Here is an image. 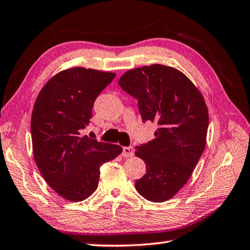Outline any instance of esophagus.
<instances>
[{"mask_svg": "<svg viewBox=\"0 0 250 250\" xmlns=\"http://www.w3.org/2000/svg\"><path fill=\"white\" fill-rule=\"evenodd\" d=\"M134 154V149L132 146H125L124 149H122V156L124 158H130V156H132Z\"/></svg>", "mask_w": 250, "mask_h": 250, "instance_id": "1", "label": "esophagus"}]
</instances>
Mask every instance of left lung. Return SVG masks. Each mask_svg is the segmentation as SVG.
<instances>
[{
	"label": "left lung",
	"instance_id": "obj_1",
	"mask_svg": "<svg viewBox=\"0 0 250 250\" xmlns=\"http://www.w3.org/2000/svg\"><path fill=\"white\" fill-rule=\"evenodd\" d=\"M118 83L138 99L142 120L158 126L154 139L135 150L146 166L135 188L147 201L166 202L186 184L205 149L204 97L182 71L161 64L125 71Z\"/></svg>",
	"mask_w": 250,
	"mask_h": 250
}]
</instances>
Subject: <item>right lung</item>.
<instances>
[{
  "mask_svg": "<svg viewBox=\"0 0 250 250\" xmlns=\"http://www.w3.org/2000/svg\"><path fill=\"white\" fill-rule=\"evenodd\" d=\"M115 76L71 67L54 75L34 104V160L47 184L67 201L82 202L89 197L98 188L100 167L122 152L120 146L82 135L90 122L96 98Z\"/></svg>",
  "mask_w": 250,
  "mask_h": 250,
  "instance_id": "obj_1",
  "label": "right lung"
}]
</instances>
